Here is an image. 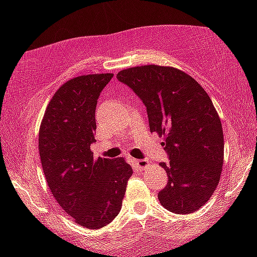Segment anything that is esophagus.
<instances>
[{
  "instance_id": "34e87169",
  "label": "esophagus",
  "mask_w": 257,
  "mask_h": 257,
  "mask_svg": "<svg viewBox=\"0 0 257 257\" xmlns=\"http://www.w3.org/2000/svg\"><path fill=\"white\" fill-rule=\"evenodd\" d=\"M133 163L137 168H141V169H144V168H147L148 165H149V163L143 159H134Z\"/></svg>"
}]
</instances>
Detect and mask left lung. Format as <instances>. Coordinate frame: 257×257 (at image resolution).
I'll return each mask as SVG.
<instances>
[{
  "instance_id": "left-lung-1",
  "label": "left lung",
  "mask_w": 257,
  "mask_h": 257,
  "mask_svg": "<svg viewBox=\"0 0 257 257\" xmlns=\"http://www.w3.org/2000/svg\"><path fill=\"white\" fill-rule=\"evenodd\" d=\"M116 78L143 100L150 132L164 139L169 162L160 163L168 174L160 204L175 214L196 211L214 194L224 164L221 121L208 93L174 67H132Z\"/></svg>"
}]
</instances>
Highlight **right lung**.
<instances>
[{
    "label": "right lung",
    "mask_w": 257,
    "mask_h": 257,
    "mask_svg": "<svg viewBox=\"0 0 257 257\" xmlns=\"http://www.w3.org/2000/svg\"><path fill=\"white\" fill-rule=\"evenodd\" d=\"M112 73L67 80L49 100L38 134L41 163L52 195L87 229H100L119 214L128 179L124 158H93L95 107Z\"/></svg>",
    "instance_id": "right-lung-1"
}]
</instances>
